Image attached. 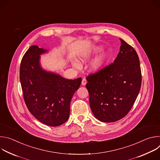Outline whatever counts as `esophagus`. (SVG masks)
Instances as JSON below:
<instances>
[{
  "instance_id": "obj_1",
  "label": "esophagus",
  "mask_w": 160,
  "mask_h": 160,
  "mask_svg": "<svg viewBox=\"0 0 160 160\" xmlns=\"http://www.w3.org/2000/svg\"><path fill=\"white\" fill-rule=\"evenodd\" d=\"M87 80L85 78H83V79H82V85H86V83H87Z\"/></svg>"
}]
</instances>
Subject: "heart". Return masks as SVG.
<instances>
[{
    "mask_svg": "<svg viewBox=\"0 0 160 160\" xmlns=\"http://www.w3.org/2000/svg\"><path fill=\"white\" fill-rule=\"evenodd\" d=\"M100 49H101L99 48H96L95 49H94V50L92 51H88L87 52L83 54V55L81 56L80 59L81 61L87 60L88 59H89L91 56H92V54L98 52ZM107 59H108V56L105 53L101 54L99 56H98L92 62V64H91V70H92L93 72H98L99 70H101L102 68V66H104V64H105V62H106ZM73 65L75 67L78 68V65L77 63L74 62Z\"/></svg>",
    "mask_w": 160,
    "mask_h": 160,
    "instance_id": "b5f03b06",
    "label": "heart"
}]
</instances>
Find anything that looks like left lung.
I'll use <instances>...</instances> for the list:
<instances>
[{
	"instance_id": "1",
	"label": "left lung",
	"mask_w": 160,
	"mask_h": 160,
	"mask_svg": "<svg viewBox=\"0 0 160 160\" xmlns=\"http://www.w3.org/2000/svg\"><path fill=\"white\" fill-rule=\"evenodd\" d=\"M120 40V52L114 62L86 78L91 110L102 122H114L125 117L141 87L139 56L131 45Z\"/></svg>"
}]
</instances>
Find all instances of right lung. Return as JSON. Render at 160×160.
<instances>
[{
    "label": "right lung",
    "instance_id": "1",
    "mask_svg": "<svg viewBox=\"0 0 160 160\" xmlns=\"http://www.w3.org/2000/svg\"><path fill=\"white\" fill-rule=\"evenodd\" d=\"M46 52L37 45L30 46L22 58L19 78L30 112L40 122L57 127L69 118L70 102L82 78L68 80L42 70L40 55Z\"/></svg>",
    "mask_w": 160,
    "mask_h": 160
}]
</instances>
